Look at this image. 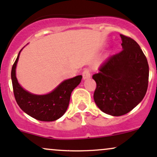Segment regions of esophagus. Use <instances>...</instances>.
Masks as SVG:
<instances>
[{"instance_id":"esophagus-1","label":"esophagus","mask_w":157,"mask_h":157,"mask_svg":"<svg viewBox=\"0 0 157 157\" xmlns=\"http://www.w3.org/2000/svg\"><path fill=\"white\" fill-rule=\"evenodd\" d=\"M82 76H83V79L85 80V79L90 78V72L89 69H85L84 70L83 72H82Z\"/></svg>"}]
</instances>
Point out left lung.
I'll return each mask as SVG.
<instances>
[{
  "label": "left lung",
  "mask_w": 157,
  "mask_h": 157,
  "mask_svg": "<svg viewBox=\"0 0 157 157\" xmlns=\"http://www.w3.org/2000/svg\"><path fill=\"white\" fill-rule=\"evenodd\" d=\"M123 50L108 58L93 78L97 83L94 99L102 112L121 116L132 110L145 96L149 66L139 45L120 35Z\"/></svg>",
  "instance_id": "obj_1"
}]
</instances>
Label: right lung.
<instances>
[{"label":"right lung","mask_w":157,"mask_h":157,"mask_svg":"<svg viewBox=\"0 0 157 157\" xmlns=\"http://www.w3.org/2000/svg\"><path fill=\"white\" fill-rule=\"evenodd\" d=\"M21 51L18 53L11 71L13 93L16 102L23 112L38 121H56L64 114L68 108L71 93L80 84L82 76L77 75L64 80L47 94L37 95L31 94L19 85L16 78V69Z\"/></svg>","instance_id":"add662e5"}]
</instances>
